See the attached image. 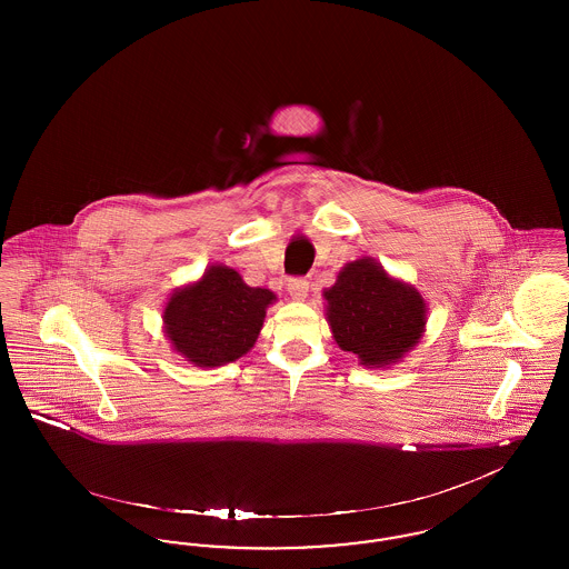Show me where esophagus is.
<instances>
[{"label": "esophagus", "mask_w": 569, "mask_h": 569, "mask_svg": "<svg viewBox=\"0 0 569 569\" xmlns=\"http://www.w3.org/2000/svg\"><path fill=\"white\" fill-rule=\"evenodd\" d=\"M288 292H290V297L295 298V300H305L307 292H309V281L302 279V277H292L288 281Z\"/></svg>", "instance_id": "1"}]
</instances>
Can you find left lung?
I'll return each instance as SVG.
<instances>
[{"label": "left lung", "instance_id": "1", "mask_svg": "<svg viewBox=\"0 0 569 569\" xmlns=\"http://www.w3.org/2000/svg\"><path fill=\"white\" fill-rule=\"evenodd\" d=\"M325 298L337 346L358 356L365 367L401 360L425 332V298L409 283L390 277L373 258L346 264Z\"/></svg>", "mask_w": 569, "mask_h": 569}]
</instances>
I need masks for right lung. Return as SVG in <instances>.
<instances>
[{"label": "right lung", "mask_w": 569, "mask_h": 569, "mask_svg": "<svg viewBox=\"0 0 569 569\" xmlns=\"http://www.w3.org/2000/svg\"><path fill=\"white\" fill-rule=\"evenodd\" d=\"M274 300L271 290L249 288L234 269L213 264L168 298L163 332L193 367H221L253 348Z\"/></svg>", "instance_id": "1"}]
</instances>
